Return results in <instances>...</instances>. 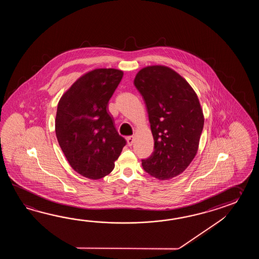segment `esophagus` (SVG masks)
Instances as JSON below:
<instances>
[{"mask_svg": "<svg viewBox=\"0 0 259 259\" xmlns=\"http://www.w3.org/2000/svg\"><path fill=\"white\" fill-rule=\"evenodd\" d=\"M126 140H127V145H128V146H132V143H133V142H134L133 137H132V136H128V137H127Z\"/></svg>", "mask_w": 259, "mask_h": 259, "instance_id": "1", "label": "esophagus"}]
</instances>
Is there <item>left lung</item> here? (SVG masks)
<instances>
[{
    "label": "left lung",
    "instance_id": "left-lung-1",
    "mask_svg": "<svg viewBox=\"0 0 259 259\" xmlns=\"http://www.w3.org/2000/svg\"><path fill=\"white\" fill-rule=\"evenodd\" d=\"M134 85L143 96L154 141L153 154L142 160L143 169L159 180L178 176L198 150L204 127L198 97L182 76L164 66L144 67Z\"/></svg>",
    "mask_w": 259,
    "mask_h": 259
}]
</instances>
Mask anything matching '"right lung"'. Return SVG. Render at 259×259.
Returning <instances> with one entry per match:
<instances>
[{
	"label": "right lung",
	"instance_id": "obj_1",
	"mask_svg": "<svg viewBox=\"0 0 259 259\" xmlns=\"http://www.w3.org/2000/svg\"><path fill=\"white\" fill-rule=\"evenodd\" d=\"M123 72L100 68L79 77L61 97L55 134L72 168L92 180L108 175L126 145L107 105Z\"/></svg>",
	"mask_w": 259,
	"mask_h": 259
}]
</instances>
